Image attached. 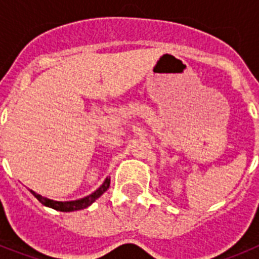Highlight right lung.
Masks as SVG:
<instances>
[{"label":"right lung","mask_w":259,"mask_h":259,"mask_svg":"<svg viewBox=\"0 0 259 259\" xmlns=\"http://www.w3.org/2000/svg\"><path fill=\"white\" fill-rule=\"evenodd\" d=\"M110 187V178H106L105 182L100 185V188L96 189L93 193H91L89 196H85L83 198H79V200H74V201H56V200H50V198L44 197V196H41V194L36 193L35 191H32L29 189L33 196L40 201L44 206L52 207L54 210H58V211H65V212H70V211H76V210H83L87 209L88 206H91L98 197H101L102 194L109 189Z\"/></svg>","instance_id":"obj_1"}]
</instances>
